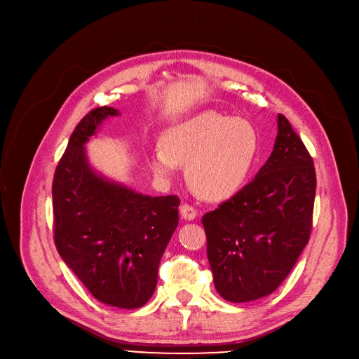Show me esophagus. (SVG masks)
I'll return each instance as SVG.
<instances>
[{
    "instance_id": "esophagus-1",
    "label": "esophagus",
    "mask_w": 359,
    "mask_h": 359,
    "mask_svg": "<svg viewBox=\"0 0 359 359\" xmlns=\"http://www.w3.org/2000/svg\"><path fill=\"white\" fill-rule=\"evenodd\" d=\"M180 215H182V218H184L186 221H194L198 214H196V210L194 208V206L187 205V203H183V205L180 206Z\"/></svg>"
}]
</instances>
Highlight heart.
Masks as SVG:
<instances>
[{"instance_id": "b5f03b06", "label": "heart", "mask_w": 359, "mask_h": 359, "mask_svg": "<svg viewBox=\"0 0 359 359\" xmlns=\"http://www.w3.org/2000/svg\"><path fill=\"white\" fill-rule=\"evenodd\" d=\"M257 149L259 135L250 121L202 111L165 129L161 148L148 156V164L163 179L186 165L187 180L199 195L224 201L246 183Z\"/></svg>"}]
</instances>
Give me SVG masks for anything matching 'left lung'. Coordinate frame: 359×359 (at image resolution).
Here are the masks:
<instances>
[{
  "label": "left lung",
  "instance_id": "1",
  "mask_svg": "<svg viewBox=\"0 0 359 359\" xmlns=\"http://www.w3.org/2000/svg\"><path fill=\"white\" fill-rule=\"evenodd\" d=\"M255 179L202 217L217 292L230 303L272 294L294 268L311 231L316 172L284 115Z\"/></svg>",
  "mask_w": 359,
  "mask_h": 359
}]
</instances>
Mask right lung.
Segmentation results:
<instances>
[{
  "label": "right lung",
  "mask_w": 359,
  "mask_h": 359,
  "mask_svg": "<svg viewBox=\"0 0 359 359\" xmlns=\"http://www.w3.org/2000/svg\"><path fill=\"white\" fill-rule=\"evenodd\" d=\"M121 111L91 110L74 129L52 183L55 244L100 303L140 309L153 297L161 256L177 224V196H149L90 164L86 144Z\"/></svg>",
  "instance_id": "add662e5"
}]
</instances>
